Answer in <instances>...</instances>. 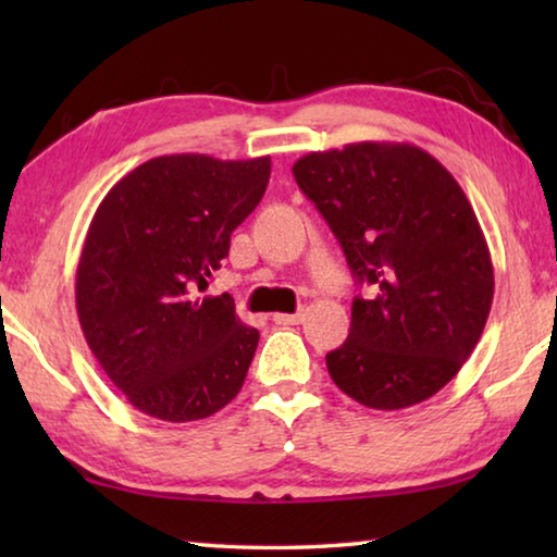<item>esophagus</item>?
Instances as JSON below:
<instances>
[{"mask_svg":"<svg viewBox=\"0 0 557 557\" xmlns=\"http://www.w3.org/2000/svg\"><path fill=\"white\" fill-rule=\"evenodd\" d=\"M272 322L282 324V326H295L299 322H305V312H297V314H272Z\"/></svg>","mask_w":557,"mask_h":557,"instance_id":"obj_1","label":"esophagus"}]
</instances>
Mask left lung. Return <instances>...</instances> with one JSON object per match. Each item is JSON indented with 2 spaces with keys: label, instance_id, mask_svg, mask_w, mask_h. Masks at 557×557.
<instances>
[{
  "label": "left lung",
  "instance_id": "left-lung-1",
  "mask_svg": "<svg viewBox=\"0 0 557 557\" xmlns=\"http://www.w3.org/2000/svg\"><path fill=\"white\" fill-rule=\"evenodd\" d=\"M292 174L358 285H371L354 299L348 338L326 354L332 381L373 410L432 398L474 351L494 299L492 256L461 186L405 143L309 152Z\"/></svg>",
  "mask_w": 557,
  "mask_h": 557
}]
</instances>
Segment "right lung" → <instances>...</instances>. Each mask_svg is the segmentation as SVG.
<instances>
[{
	"label": "right lung",
	"instance_id": "right-lung-1",
	"mask_svg": "<svg viewBox=\"0 0 557 557\" xmlns=\"http://www.w3.org/2000/svg\"><path fill=\"white\" fill-rule=\"evenodd\" d=\"M268 182L270 157H154L92 215L75 272L81 329L108 379L149 418H209L243 388L258 329L235 317L231 295L203 292Z\"/></svg>",
	"mask_w": 557,
	"mask_h": 557
}]
</instances>
